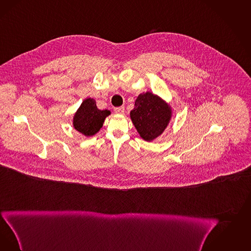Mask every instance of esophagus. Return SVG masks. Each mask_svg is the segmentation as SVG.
I'll use <instances>...</instances> for the list:
<instances>
[{"label": "esophagus", "instance_id": "34e87169", "mask_svg": "<svg viewBox=\"0 0 251 251\" xmlns=\"http://www.w3.org/2000/svg\"><path fill=\"white\" fill-rule=\"evenodd\" d=\"M114 110H115V112L118 113V114H123L125 108H124V106H120V107H115Z\"/></svg>", "mask_w": 251, "mask_h": 251}]
</instances>
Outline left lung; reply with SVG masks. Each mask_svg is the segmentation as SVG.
<instances>
[{
  "instance_id": "left-lung-1",
  "label": "left lung",
  "mask_w": 251,
  "mask_h": 251,
  "mask_svg": "<svg viewBox=\"0 0 251 251\" xmlns=\"http://www.w3.org/2000/svg\"><path fill=\"white\" fill-rule=\"evenodd\" d=\"M172 114V107L163 99L147 92L138 95L130 116L140 136L151 142L163 133Z\"/></svg>"
}]
</instances>
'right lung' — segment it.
I'll return each instance as SVG.
<instances>
[{
    "mask_svg": "<svg viewBox=\"0 0 251 251\" xmlns=\"http://www.w3.org/2000/svg\"><path fill=\"white\" fill-rule=\"evenodd\" d=\"M109 115V110L97 108L95 99L87 98L74 115L73 127L85 136H93L103 127L105 118Z\"/></svg>",
    "mask_w": 251,
    "mask_h": 251,
    "instance_id": "obj_1",
    "label": "right lung"
}]
</instances>
